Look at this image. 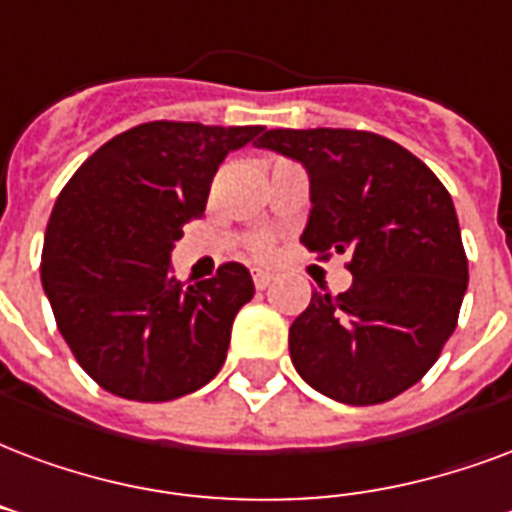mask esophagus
Returning a JSON list of instances; mask_svg holds the SVG:
<instances>
[{
	"label": "esophagus",
	"instance_id": "1",
	"mask_svg": "<svg viewBox=\"0 0 512 512\" xmlns=\"http://www.w3.org/2000/svg\"><path fill=\"white\" fill-rule=\"evenodd\" d=\"M252 279H255L257 290H266V287L271 285V279H274V276L268 274V271H255V274H252Z\"/></svg>",
	"mask_w": 512,
	"mask_h": 512
}]
</instances>
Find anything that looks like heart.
<instances>
[{"instance_id":"obj_1","label":"heart","mask_w":512,"mask_h":512,"mask_svg":"<svg viewBox=\"0 0 512 512\" xmlns=\"http://www.w3.org/2000/svg\"><path fill=\"white\" fill-rule=\"evenodd\" d=\"M257 252H260V255H266V252H268V244H260V246H257Z\"/></svg>"}]
</instances>
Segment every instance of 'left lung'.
<instances>
[{"label": "left lung", "mask_w": 512, "mask_h": 512, "mask_svg": "<svg viewBox=\"0 0 512 512\" xmlns=\"http://www.w3.org/2000/svg\"><path fill=\"white\" fill-rule=\"evenodd\" d=\"M260 149L301 162V244L352 257V285L312 293L290 325L295 372L342 404H380L429 372L456 331L467 255L448 189L399 143L361 130H268Z\"/></svg>", "instance_id": "8db88e82"}]
</instances>
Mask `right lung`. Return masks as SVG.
Listing matches in <instances>:
<instances>
[{"instance_id":"obj_1","label":"right lung","mask_w":512,"mask_h":512,"mask_svg":"<svg viewBox=\"0 0 512 512\" xmlns=\"http://www.w3.org/2000/svg\"><path fill=\"white\" fill-rule=\"evenodd\" d=\"M266 127L149 121L94 151L48 219L43 290L64 342L97 385L132 401H170L217 377L238 309L255 295L241 263L184 285L170 252L206 211L230 151Z\"/></svg>"}]
</instances>
